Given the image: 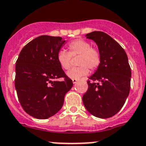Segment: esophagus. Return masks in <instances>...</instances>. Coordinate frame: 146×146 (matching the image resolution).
Instances as JSON below:
<instances>
[{
  "instance_id": "34e87169",
  "label": "esophagus",
  "mask_w": 146,
  "mask_h": 146,
  "mask_svg": "<svg viewBox=\"0 0 146 146\" xmlns=\"http://www.w3.org/2000/svg\"><path fill=\"white\" fill-rule=\"evenodd\" d=\"M77 81H78V80H77V79H72V82H73V83H74V84L77 83Z\"/></svg>"
}]
</instances>
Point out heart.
Returning <instances> with one entry per match:
<instances>
[{"mask_svg":"<svg viewBox=\"0 0 146 146\" xmlns=\"http://www.w3.org/2000/svg\"><path fill=\"white\" fill-rule=\"evenodd\" d=\"M69 52L60 50L57 54L58 64L64 70H67L72 65V57L79 56L78 67L71 69L66 74L69 78L80 79L89 73V69H95L99 66L101 62L100 53L97 49L92 48L88 41L77 39L68 45Z\"/></svg>","mask_w":146,"mask_h":146,"instance_id":"heart-1","label":"heart"}]
</instances>
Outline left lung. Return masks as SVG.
Here are the masks:
<instances>
[{
	"label": "left lung",
	"instance_id": "8db88e82",
	"mask_svg": "<svg viewBox=\"0 0 146 146\" xmlns=\"http://www.w3.org/2000/svg\"><path fill=\"white\" fill-rule=\"evenodd\" d=\"M85 36L97 44L101 62L89 77L82 101L92 115L109 118L119 111L129 93L131 69L127 56L122 47L106 33L95 31Z\"/></svg>",
	"mask_w": 146,
	"mask_h": 146
}]
</instances>
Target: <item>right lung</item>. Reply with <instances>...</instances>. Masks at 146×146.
Masks as SVG:
<instances>
[{
    "label": "right lung",
    "mask_w": 146,
    "mask_h": 146,
    "mask_svg": "<svg viewBox=\"0 0 146 146\" xmlns=\"http://www.w3.org/2000/svg\"><path fill=\"white\" fill-rule=\"evenodd\" d=\"M65 41L61 37L41 35L24 47L16 62L15 88L25 112L39 119L55 115L73 86L57 61ZM64 77L61 82L56 79Z\"/></svg>",
    "instance_id": "obj_1"
}]
</instances>
